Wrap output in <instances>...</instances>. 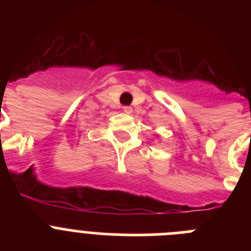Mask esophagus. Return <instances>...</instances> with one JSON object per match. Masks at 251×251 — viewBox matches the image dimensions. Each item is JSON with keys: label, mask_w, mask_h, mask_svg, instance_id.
Returning <instances> with one entry per match:
<instances>
[{"label": "esophagus", "mask_w": 251, "mask_h": 251, "mask_svg": "<svg viewBox=\"0 0 251 251\" xmlns=\"http://www.w3.org/2000/svg\"><path fill=\"white\" fill-rule=\"evenodd\" d=\"M123 112L126 113V114H130V113L133 112L132 106H123Z\"/></svg>", "instance_id": "obj_1"}]
</instances>
